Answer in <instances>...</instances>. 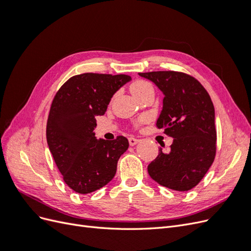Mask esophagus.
Listing matches in <instances>:
<instances>
[{"label": "esophagus", "instance_id": "obj_1", "mask_svg": "<svg viewBox=\"0 0 251 251\" xmlns=\"http://www.w3.org/2000/svg\"><path fill=\"white\" fill-rule=\"evenodd\" d=\"M139 141H140L139 139H137V138H134V137H130V138H128V143H130V146H131V147L136 146V144H137Z\"/></svg>", "mask_w": 251, "mask_h": 251}]
</instances>
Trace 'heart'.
Here are the masks:
<instances>
[{
  "label": "heart",
  "instance_id": "b5f03b06",
  "mask_svg": "<svg viewBox=\"0 0 251 251\" xmlns=\"http://www.w3.org/2000/svg\"><path fill=\"white\" fill-rule=\"evenodd\" d=\"M149 90H153V87H151L150 82L143 81V80H138V81L134 82L131 87V91L135 97L143 94L144 92H147V91H149ZM143 119H141V121Z\"/></svg>",
  "mask_w": 251,
  "mask_h": 251
}]
</instances>
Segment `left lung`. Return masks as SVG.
Here are the masks:
<instances>
[{
	"mask_svg": "<svg viewBox=\"0 0 251 251\" xmlns=\"http://www.w3.org/2000/svg\"><path fill=\"white\" fill-rule=\"evenodd\" d=\"M161 91L163 105L157 126L174 138L169 151L148 166L157 183L178 192L195 187L216 156L215 108L207 91L191 75L175 71L138 73Z\"/></svg>",
	"mask_w": 251,
	"mask_h": 251,
	"instance_id": "left-lung-1",
	"label": "left lung"
}]
</instances>
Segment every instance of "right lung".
<instances>
[{
	"label": "right lung",
	"mask_w": 251,
	"mask_h": 251,
	"mask_svg": "<svg viewBox=\"0 0 251 251\" xmlns=\"http://www.w3.org/2000/svg\"><path fill=\"white\" fill-rule=\"evenodd\" d=\"M132 78L128 75L83 73L68 79L52 101L47 143L64 181L74 192L90 194L114 178L120 156L128 148L124 136L97 139L96 116Z\"/></svg>",
	"instance_id": "obj_1"
}]
</instances>
